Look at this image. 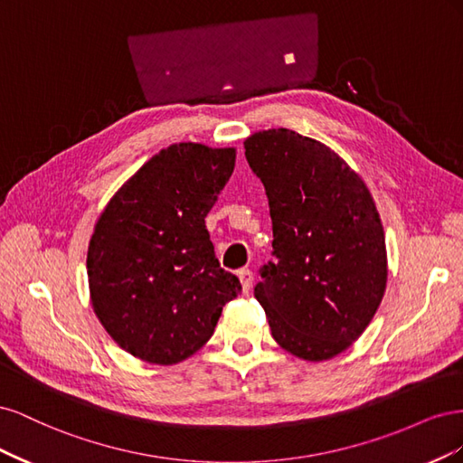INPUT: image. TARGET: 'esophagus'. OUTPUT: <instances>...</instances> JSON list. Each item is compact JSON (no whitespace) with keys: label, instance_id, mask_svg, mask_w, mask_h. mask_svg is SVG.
Masks as SVG:
<instances>
[{"label":"esophagus","instance_id":"esophagus-1","mask_svg":"<svg viewBox=\"0 0 463 463\" xmlns=\"http://www.w3.org/2000/svg\"><path fill=\"white\" fill-rule=\"evenodd\" d=\"M237 276H240V282H241L243 293H249V291H250V286H253V272H250L249 269H241L240 272H237Z\"/></svg>","mask_w":463,"mask_h":463}]
</instances>
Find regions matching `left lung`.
<instances>
[{
	"label": "left lung",
	"instance_id": "obj_1",
	"mask_svg": "<svg viewBox=\"0 0 463 463\" xmlns=\"http://www.w3.org/2000/svg\"><path fill=\"white\" fill-rule=\"evenodd\" d=\"M245 158L269 197L276 262L255 298L272 338L305 361H326L365 332L381 305L384 228L365 181L330 146L291 129L245 138Z\"/></svg>",
	"mask_w": 463,
	"mask_h": 463
}]
</instances>
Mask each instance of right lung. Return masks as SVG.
<instances>
[{"mask_svg":"<svg viewBox=\"0 0 463 463\" xmlns=\"http://www.w3.org/2000/svg\"><path fill=\"white\" fill-rule=\"evenodd\" d=\"M233 167V146L172 145L138 167L98 218L87 253L92 309L133 357L185 361L241 293L237 276L220 269L204 223Z\"/></svg>","mask_w":463,"mask_h":463,"instance_id":"1","label":"right lung"}]
</instances>
